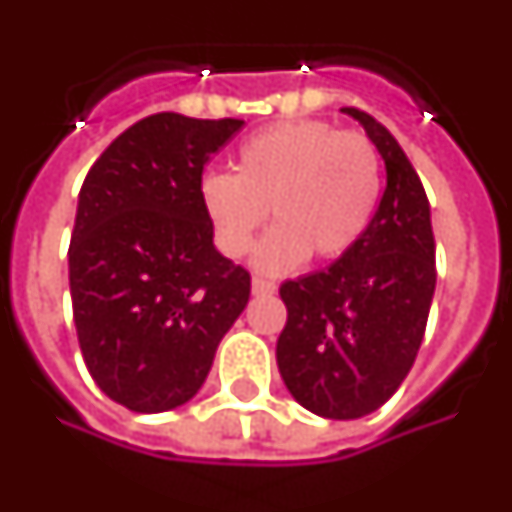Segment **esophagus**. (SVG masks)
Instances as JSON below:
<instances>
[{"instance_id":"1","label":"esophagus","mask_w":512,"mask_h":512,"mask_svg":"<svg viewBox=\"0 0 512 512\" xmlns=\"http://www.w3.org/2000/svg\"><path fill=\"white\" fill-rule=\"evenodd\" d=\"M274 291H277V285L271 280H263V277H255V280H252V293H257V296H266V293Z\"/></svg>"}]
</instances>
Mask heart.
Returning a JSON list of instances; mask_svg holds the SVG:
<instances>
[{
    "label": "heart",
    "mask_w": 512,
    "mask_h": 512,
    "mask_svg": "<svg viewBox=\"0 0 512 512\" xmlns=\"http://www.w3.org/2000/svg\"><path fill=\"white\" fill-rule=\"evenodd\" d=\"M380 188V152L368 135L310 119L249 135L235 157V174L207 171L199 199L216 244L230 257L249 252L268 207L277 227L257 246L255 263L288 271L307 255H346L366 232Z\"/></svg>",
    "instance_id": "obj_1"
}]
</instances>
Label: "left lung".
I'll use <instances>...</instances> for the list:
<instances>
[{
  "label": "left lung",
  "instance_id": "8db88e82",
  "mask_svg": "<svg viewBox=\"0 0 512 512\" xmlns=\"http://www.w3.org/2000/svg\"><path fill=\"white\" fill-rule=\"evenodd\" d=\"M385 160V191L346 255L282 282L288 321L277 366L291 396L324 418H360L391 399L413 368L435 293L430 202L391 132L343 107Z\"/></svg>",
  "mask_w": 512,
  "mask_h": 512
}]
</instances>
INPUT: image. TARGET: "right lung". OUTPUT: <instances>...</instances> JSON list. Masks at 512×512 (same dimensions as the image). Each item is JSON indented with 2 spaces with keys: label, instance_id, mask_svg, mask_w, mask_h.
<instances>
[{
  "label": "right lung",
  "instance_id": "obj_1",
  "mask_svg": "<svg viewBox=\"0 0 512 512\" xmlns=\"http://www.w3.org/2000/svg\"><path fill=\"white\" fill-rule=\"evenodd\" d=\"M241 119L146 116L99 155L69 246L74 327L102 391L135 413L194 399L249 302V271L213 246L199 199Z\"/></svg>",
  "mask_w": 512,
  "mask_h": 512
}]
</instances>
